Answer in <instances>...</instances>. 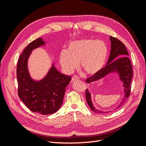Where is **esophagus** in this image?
I'll return each mask as SVG.
<instances>
[{
    "label": "esophagus",
    "instance_id": "esophagus-1",
    "mask_svg": "<svg viewBox=\"0 0 146 146\" xmlns=\"http://www.w3.org/2000/svg\"><path fill=\"white\" fill-rule=\"evenodd\" d=\"M80 78H79V77L78 76L75 75V76H73L72 77V79H71V80H72L73 82H75V81H77V80H78Z\"/></svg>",
    "mask_w": 146,
    "mask_h": 146
}]
</instances>
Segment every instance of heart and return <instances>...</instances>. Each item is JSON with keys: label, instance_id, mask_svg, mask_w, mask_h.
<instances>
[{"label": "heart", "instance_id": "1", "mask_svg": "<svg viewBox=\"0 0 146 146\" xmlns=\"http://www.w3.org/2000/svg\"><path fill=\"white\" fill-rule=\"evenodd\" d=\"M108 49L106 44L100 41L82 39L71 42L66 51L60 56L61 66L66 73H71L80 63L81 69L88 75L98 73L106 62Z\"/></svg>", "mask_w": 146, "mask_h": 146}]
</instances>
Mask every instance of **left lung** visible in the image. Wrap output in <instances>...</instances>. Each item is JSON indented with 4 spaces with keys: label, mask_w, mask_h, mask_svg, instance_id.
Here are the masks:
<instances>
[{
    "label": "left lung",
    "mask_w": 146,
    "mask_h": 146,
    "mask_svg": "<svg viewBox=\"0 0 146 146\" xmlns=\"http://www.w3.org/2000/svg\"><path fill=\"white\" fill-rule=\"evenodd\" d=\"M111 50L107 63L104 68L90 78L86 80L87 83H94L104 78L110 74H117L122 83L124 95L122 101L116 108H120L129 97L131 94V83L132 78V67L129 57V53L125 45L119 39L110 36ZM86 100L91 110L97 113H105L109 111H104L97 109L92 103L91 93L88 89L86 90Z\"/></svg>",
    "instance_id": "obj_1"
}]
</instances>
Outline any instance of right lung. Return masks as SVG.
Returning <instances> with one entry per match:
<instances>
[{"label":"right lung","mask_w":146,"mask_h":146,"mask_svg":"<svg viewBox=\"0 0 146 146\" xmlns=\"http://www.w3.org/2000/svg\"><path fill=\"white\" fill-rule=\"evenodd\" d=\"M42 46H46L42 39H36L27 45L20 56L17 66L18 95L33 112L49 115L60 109L71 78L60 72L54 62L42 78H32L28 69L29 58L34 49Z\"/></svg>","instance_id":"right-lung-1"}]
</instances>
